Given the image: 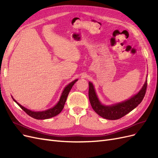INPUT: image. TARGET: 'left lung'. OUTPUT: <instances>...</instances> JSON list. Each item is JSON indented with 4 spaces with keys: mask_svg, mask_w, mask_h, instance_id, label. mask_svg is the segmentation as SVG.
I'll return each instance as SVG.
<instances>
[{
    "mask_svg": "<svg viewBox=\"0 0 158 158\" xmlns=\"http://www.w3.org/2000/svg\"><path fill=\"white\" fill-rule=\"evenodd\" d=\"M147 88V80L138 94L130 99L111 106H104L99 102L92 82H89V99L94 111L102 117L109 120H117L126 115L136 108L144 98Z\"/></svg>",
    "mask_w": 158,
    "mask_h": 158,
    "instance_id": "left-lung-1",
    "label": "left lung"
}]
</instances>
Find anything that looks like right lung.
<instances>
[{"label": "right lung", "instance_id": "right-lung-1", "mask_svg": "<svg viewBox=\"0 0 158 158\" xmlns=\"http://www.w3.org/2000/svg\"><path fill=\"white\" fill-rule=\"evenodd\" d=\"M78 80V79H76L73 82H70L69 84H68L64 88L63 93L61 94V96L60 98L59 101L58 102L55 106L52 107L51 109H49L47 110H45V111H31L30 109H27V108L24 107L23 106H21L20 103H18L15 99H14L12 97V99L14 102H15L20 107V108L23 110L28 115L34 118L35 119H47V118H50L51 117H53L57 114H59L61 111L64 108L65 102L66 101V99H67L68 95L70 92V89L73 88V85L75 84L76 81Z\"/></svg>", "mask_w": 158, "mask_h": 158}]
</instances>
